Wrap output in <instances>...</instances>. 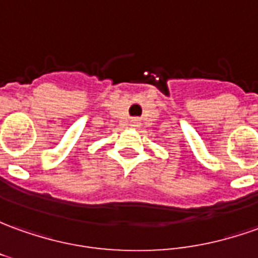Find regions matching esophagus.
Returning a JSON list of instances; mask_svg holds the SVG:
<instances>
[{
  "label": "esophagus",
  "mask_w": 258,
  "mask_h": 258,
  "mask_svg": "<svg viewBox=\"0 0 258 258\" xmlns=\"http://www.w3.org/2000/svg\"><path fill=\"white\" fill-rule=\"evenodd\" d=\"M132 123H133V126H138V123H139V122H138V120H136V119H133V120H132Z\"/></svg>",
  "instance_id": "esophagus-1"
}]
</instances>
